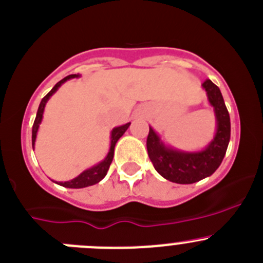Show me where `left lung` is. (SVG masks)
<instances>
[{"instance_id":"1","label":"left lung","mask_w":263,"mask_h":263,"mask_svg":"<svg viewBox=\"0 0 263 263\" xmlns=\"http://www.w3.org/2000/svg\"><path fill=\"white\" fill-rule=\"evenodd\" d=\"M208 101L214 110L215 134L201 151H181L167 145L149 126L146 149L154 168L161 176L178 184H192L213 175L222 163L231 137V122L219 88L206 79L202 83Z\"/></svg>"}]
</instances>
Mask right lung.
I'll return each instance as SVG.
<instances>
[{"instance_id":"add662e5","label":"right lung","mask_w":263,"mask_h":263,"mask_svg":"<svg viewBox=\"0 0 263 263\" xmlns=\"http://www.w3.org/2000/svg\"><path fill=\"white\" fill-rule=\"evenodd\" d=\"M75 78H79V75H68V76H66V78H63V79L54 85V87L51 88L50 92H49L48 95H46L45 97L41 100L40 106H39V110H37V114H36L35 123H33V127H32V148L33 149H35V143H36V137H37L39 128H40V124H41V122H43V115H44V110H45V106H46V102L49 101V98H50L54 93L57 92L58 88H60L63 83H66L67 80H70V79H75ZM129 124L131 123H126V124H123V126L114 127V128L111 129V132H110L109 152H107L106 157H105L101 162H98V163H96V165L92 166V167L84 170L82 174H80V175H78L76 178L71 179V180H68V181H54L53 180L54 183L60 184V185H62V187H66V188H85V187H89V185H93V184H97L98 181H101L102 179L106 176L107 170H109V167H110V163H111V161H112V157H114L115 144H117V141L120 139V137L123 136V134L127 131V128L129 127Z\"/></svg>"}]
</instances>
